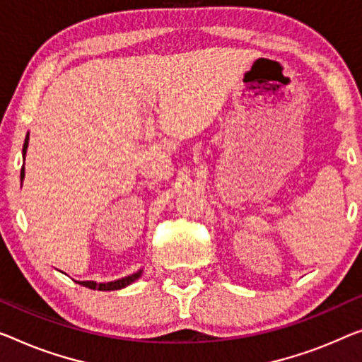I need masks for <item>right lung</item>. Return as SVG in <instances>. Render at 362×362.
Instances as JSON below:
<instances>
[{
	"instance_id": "1",
	"label": "right lung",
	"mask_w": 362,
	"mask_h": 362,
	"mask_svg": "<svg viewBox=\"0 0 362 362\" xmlns=\"http://www.w3.org/2000/svg\"><path fill=\"white\" fill-rule=\"evenodd\" d=\"M27 144H29V134L25 136V141H24V148H23V154L25 156V151H27ZM21 180H24V165H23V170H21ZM139 274L141 272L134 273V274H129L127 278H122L118 279V281H113V283H107V284H97L94 281H81V286H86V288L89 289H97V291H113V289H122L128 286L129 283H133L134 279L139 278Z\"/></svg>"
}]
</instances>
